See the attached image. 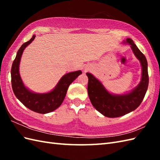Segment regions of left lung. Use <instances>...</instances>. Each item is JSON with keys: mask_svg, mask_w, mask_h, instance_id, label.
<instances>
[{"mask_svg": "<svg viewBox=\"0 0 160 160\" xmlns=\"http://www.w3.org/2000/svg\"><path fill=\"white\" fill-rule=\"evenodd\" d=\"M122 43L130 45L135 56L140 62L142 77L137 87L124 93H113L93 74L87 73L89 78L87 90L91 104L100 113L111 118L122 116L136 109L143 100L148 86V63L145 56L132 39L127 38Z\"/></svg>", "mask_w": 160, "mask_h": 160, "instance_id": "1", "label": "left lung"}]
</instances>
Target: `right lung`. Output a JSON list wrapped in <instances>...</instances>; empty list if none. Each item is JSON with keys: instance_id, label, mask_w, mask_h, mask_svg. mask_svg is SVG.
I'll use <instances>...</instances> for the list:
<instances>
[{"instance_id": "1", "label": "right lung", "mask_w": 160, "mask_h": 160, "mask_svg": "<svg viewBox=\"0 0 160 160\" xmlns=\"http://www.w3.org/2000/svg\"><path fill=\"white\" fill-rule=\"evenodd\" d=\"M35 37L36 36L33 35L29 41L22 44L17 52L11 69L12 85L13 93L20 102L30 110L38 113L45 114L55 111L62 104L66 96L68 88L80 74H82V71L78 70L64 74L55 87L49 92L36 93L30 90L22 82L19 67L24 50L33 42Z\"/></svg>"}]
</instances>
